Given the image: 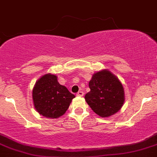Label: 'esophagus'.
<instances>
[{
  "mask_svg": "<svg viewBox=\"0 0 157 157\" xmlns=\"http://www.w3.org/2000/svg\"><path fill=\"white\" fill-rule=\"evenodd\" d=\"M77 96H79V97L84 96V92H83V91H78V92L77 93Z\"/></svg>",
  "mask_w": 157,
  "mask_h": 157,
  "instance_id": "obj_1",
  "label": "esophagus"
}]
</instances>
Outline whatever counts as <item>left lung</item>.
<instances>
[{"mask_svg": "<svg viewBox=\"0 0 157 157\" xmlns=\"http://www.w3.org/2000/svg\"><path fill=\"white\" fill-rule=\"evenodd\" d=\"M91 91L85 94L86 101L101 117L117 113L124 102V90L121 82L108 70L97 72L89 81Z\"/></svg>", "mask_w": 157, "mask_h": 157, "instance_id": "obj_1", "label": "left lung"}]
</instances>
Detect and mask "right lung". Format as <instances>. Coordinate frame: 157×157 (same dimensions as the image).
Wrapping results in <instances>:
<instances>
[{
	"mask_svg": "<svg viewBox=\"0 0 157 157\" xmlns=\"http://www.w3.org/2000/svg\"><path fill=\"white\" fill-rule=\"evenodd\" d=\"M75 95L58 82L57 76L47 73L42 76L33 89L35 109L40 115L56 119L68 109Z\"/></svg>",
	"mask_w": 157,
	"mask_h": 157,
	"instance_id": "right-lung-1",
	"label": "right lung"
}]
</instances>
